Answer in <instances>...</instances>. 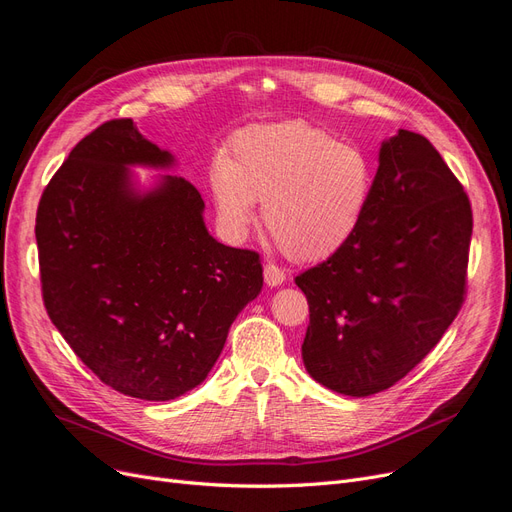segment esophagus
<instances>
[{"mask_svg": "<svg viewBox=\"0 0 512 512\" xmlns=\"http://www.w3.org/2000/svg\"><path fill=\"white\" fill-rule=\"evenodd\" d=\"M265 282L271 288L273 286H282L286 282V273L277 265H273V262H269V265H265Z\"/></svg>", "mask_w": 512, "mask_h": 512, "instance_id": "obj_1", "label": "esophagus"}]
</instances>
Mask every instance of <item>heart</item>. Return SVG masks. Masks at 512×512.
<instances>
[{
  "mask_svg": "<svg viewBox=\"0 0 512 512\" xmlns=\"http://www.w3.org/2000/svg\"><path fill=\"white\" fill-rule=\"evenodd\" d=\"M374 168L367 153L307 121L245 130L211 168L218 218L232 239L256 222V200L275 243L292 260L337 252L361 224Z\"/></svg>",
  "mask_w": 512,
  "mask_h": 512,
  "instance_id": "1",
  "label": "heart"
}]
</instances>
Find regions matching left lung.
I'll list each match as a JSON object with an SVG mask.
<instances>
[{"label": "left lung", "instance_id": "obj_1", "mask_svg": "<svg viewBox=\"0 0 512 512\" xmlns=\"http://www.w3.org/2000/svg\"><path fill=\"white\" fill-rule=\"evenodd\" d=\"M361 224L294 282L309 303L303 363L327 389L367 397L412 371L459 314L472 207L425 136L399 130L380 147Z\"/></svg>", "mask_w": 512, "mask_h": 512}]
</instances>
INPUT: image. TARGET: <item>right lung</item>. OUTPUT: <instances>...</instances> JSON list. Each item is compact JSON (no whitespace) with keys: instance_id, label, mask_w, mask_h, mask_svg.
Instances as JSON below:
<instances>
[{"instance_id":"right-lung-1","label":"right lung","mask_w":512,"mask_h":512,"mask_svg":"<svg viewBox=\"0 0 512 512\" xmlns=\"http://www.w3.org/2000/svg\"><path fill=\"white\" fill-rule=\"evenodd\" d=\"M175 158L132 119L102 123L46 185L36 213L46 314L111 389L168 401L207 378L262 290L260 256L218 243L190 181L136 190L130 166Z\"/></svg>"}]
</instances>
